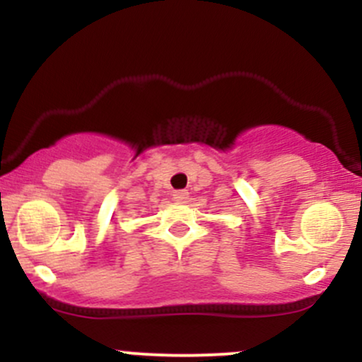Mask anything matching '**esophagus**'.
Here are the masks:
<instances>
[{"mask_svg": "<svg viewBox=\"0 0 362 362\" xmlns=\"http://www.w3.org/2000/svg\"><path fill=\"white\" fill-rule=\"evenodd\" d=\"M187 199H189V192L187 190H177V192H173V201L185 202Z\"/></svg>", "mask_w": 362, "mask_h": 362, "instance_id": "obj_1", "label": "esophagus"}]
</instances>
